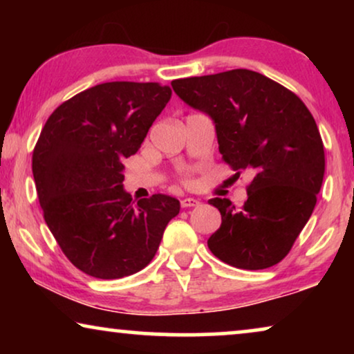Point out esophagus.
Returning a JSON list of instances; mask_svg holds the SVG:
<instances>
[{"instance_id":"obj_1","label":"esophagus","mask_w":354,"mask_h":354,"mask_svg":"<svg viewBox=\"0 0 354 354\" xmlns=\"http://www.w3.org/2000/svg\"><path fill=\"white\" fill-rule=\"evenodd\" d=\"M182 207H193V206H198L200 205V201L195 200V198H183V200L180 201Z\"/></svg>"}]
</instances>
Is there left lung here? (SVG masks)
<instances>
[{
    "mask_svg": "<svg viewBox=\"0 0 354 354\" xmlns=\"http://www.w3.org/2000/svg\"><path fill=\"white\" fill-rule=\"evenodd\" d=\"M171 85L178 98L212 119L222 159L235 176H253L240 209L227 198L209 200L222 216L207 240L211 253L248 270L280 263L313 214L326 171L313 114L285 86L248 69Z\"/></svg>",
    "mask_w": 354,
    "mask_h": 354,
    "instance_id": "left-lung-1",
    "label": "left lung"
}]
</instances>
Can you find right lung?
<instances>
[{
	"instance_id": "1",
	"label": "right lung",
	"mask_w": 354,
	"mask_h": 354,
	"mask_svg": "<svg viewBox=\"0 0 354 354\" xmlns=\"http://www.w3.org/2000/svg\"><path fill=\"white\" fill-rule=\"evenodd\" d=\"M172 90L154 82H108L57 106L35 145L32 172L43 217L67 259L96 279H122L151 263L180 211L167 195L133 205L125 158L142 147Z\"/></svg>"
}]
</instances>
